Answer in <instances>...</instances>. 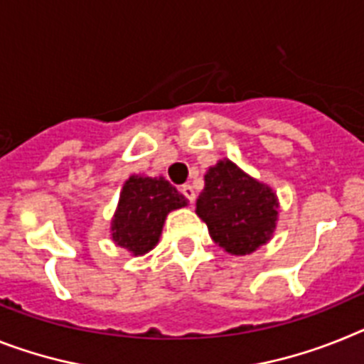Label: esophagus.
Here are the masks:
<instances>
[{
    "mask_svg": "<svg viewBox=\"0 0 364 364\" xmlns=\"http://www.w3.org/2000/svg\"><path fill=\"white\" fill-rule=\"evenodd\" d=\"M181 192H183V196H185L186 200L191 201V203H194V201H196V192H194V188H192L191 185H183L181 186Z\"/></svg>",
    "mask_w": 364,
    "mask_h": 364,
    "instance_id": "1",
    "label": "esophagus"
}]
</instances>
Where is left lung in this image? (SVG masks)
<instances>
[{
	"label": "left lung",
	"mask_w": 364,
	"mask_h": 364,
	"mask_svg": "<svg viewBox=\"0 0 364 364\" xmlns=\"http://www.w3.org/2000/svg\"><path fill=\"white\" fill-rule=\"evenodd\" d=\"M196 214L208 235L229 255L245 257L273 238L278 198L230 159H220L205 173V186L196 201Z\"/></svg>",
	"instance_id": "obj_1"
}]
</instances>
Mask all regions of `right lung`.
Segmentation results:
<instances>
[{
    "label": "right lung",
    "mask_w": 364,
    "mask_h": 364,
    "mask_svg": "<svg viewBox=\"0 0 364 364\" xmlns=\"http://www.w3.org/2000/svg\"><path fill=\"white\" fill-rule=\"evenodd\" d=\"M186 203L185 196L163 176H129L122 185L112 218L109 230L113 243L134 257H143L159 243L166 216L172 210L186 207Z\"/></svg>",
    "instance_id": "obj_1"
}]
</instances>
